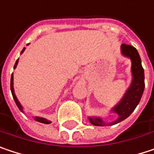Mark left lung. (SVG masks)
<instances>
[{
  "label": "left lung",
  "instance_id": "1",
  "mask_svg": "<svg viewBox=\"0 0 154 154\" xmlns=\"http://www.w3.org/2000/svg\"><path fill=\"white\" fill-rule=\"evenodd\" d=\"M122 54L130 58L131 60V72H132V82L130 87L128 88L122 99L114 106L112 111L118 114V119L108 125L117 124L123 120L127 119L136 109V107L140 102L144 89V69L141 64L140 56L137 48L133 46L122 44ZM91 124L95 126L107 125L99 117H88Z\"/></svg>",
  "mask_w": 154,
  "mask_h": 154
}]
</instances>
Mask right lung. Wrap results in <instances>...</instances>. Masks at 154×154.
<instances>
[{"label":"right lung","instance_id":"add662e5","mask_svg":"<svg viewBox=\"0 0 154 154\" xmlns=\"http://www.w3.org/2000/svg\"><path fill=\"white\" fill-rule=\"evenodd\" d=\"M25 48H23V50L21 51V54L24 52ZM17 63H18V59L16 61V64H15V66H14V68H16L17 65ZM10 90H11V93H12V96H13V98H14V100H15L16 105L17 106L18 109H19L21 112H24V111H23V107H22V106H21V104L19 103V101L17 100V97H16V95H15V92H14V88H13V73L11 74V79H10ZM34 120H35V121H37V122H39L44 123V124H49V123L51 122L50 121H48L47 119H45V118H42V117H35V118H34Z\"/></svg>","mask_w":154,"mask_h":154}]
</instances>
